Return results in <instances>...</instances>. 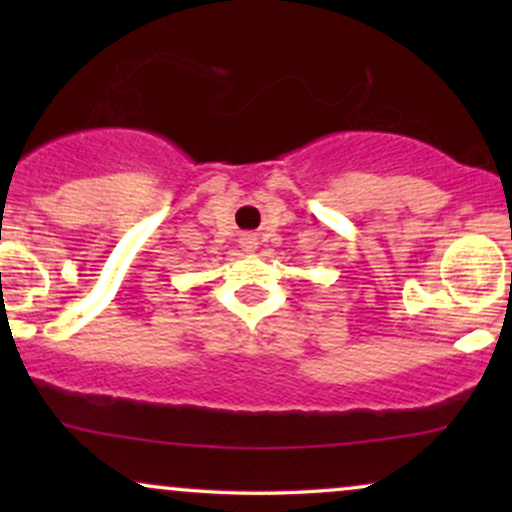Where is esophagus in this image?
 <instances>
[{"mask_svg": "<svg viewBox=\"0 0 512 512\" xmlns=\"http://www.w3.org/2000/svg\"><path fill=\"white\" fill-rule=\"evenodd\" d=\"M240 248H243L245 252H255V248H257V238L250 236V233H245V236L240 238Z\"/></svg>", "mask_w": 512, "mask_h": 512, "instance_id": "esophagus-1", "label": "esophagus"}]
</instances>
